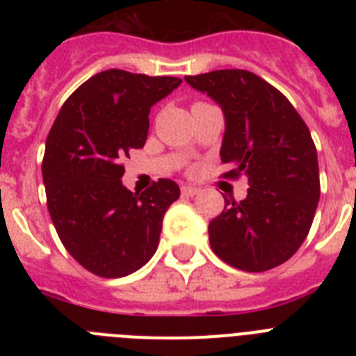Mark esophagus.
<instances>
[{
  "label": "esophagus",
  "instance_id": "obj_1",
  "mask_svg": "<svg viewBox=\"0 0 356 356\" xmlns=\"http://www.w3.org/2000/svg\"><path fill=\"white\" fill-rule=\"evenodd\" d=\"M181 194H184V196H196V194H200V188L197 187H193V185H184V187H181Z\"/></svg>",
  "mask_w": 356,
  "mask_h": 356
}]
</instances>
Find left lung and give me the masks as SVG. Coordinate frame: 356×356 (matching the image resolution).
I'll return each mask as SVG.
<instances>
[{
    "instance_id": "8db88e82",
    "label": "left lung",
    "mask_w": 356,
    "mask_h": 356,
    "mask_svg": "<svg viewBox=\"0 0 356 356\" xmlns=\"http://www.w3.org/2000/svg\"><path fill=\"white\" fill-rule=\"evenodd\" d=\"M225 114V176H246L248 196L225 197L209 225L213 253L242 271L287 262L307 238L319 203V163L312 135L287 97L244 69L185 76Z\"/></svg>"
}]
</instances>
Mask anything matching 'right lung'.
Listing matches in <instances>:
<instances>
[{"instance_id":"add662e5","label":"right lung","mask_w":356,"mask_h":356,"mask_svg":"<svg viewBox=\"0 0 356 356\" xmlns=\"http://www.w3.org/2000/svg\"><path fill=\"white\" fill-rule=\"evenodd\" d=\"M180 83L122 69L97 72L67 97L49 130L42 160L49 216L69 254L94 275H131L159 248L163 213L180 187L162 178L131 193L121 160L146 144L151 106Z\"/></svg>"}]
</instances>
